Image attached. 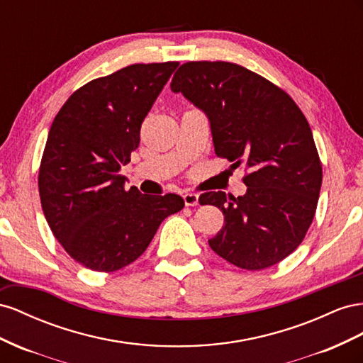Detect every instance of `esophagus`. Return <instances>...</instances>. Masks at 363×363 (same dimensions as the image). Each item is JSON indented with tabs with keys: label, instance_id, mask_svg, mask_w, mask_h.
Wrapping results in <instances>:
<instances>
[{
	"label": "esophagus",
	"instance_id": "obj_1",
	"mask_svg": "<svg viewBox=\"0 0 363 363\" xmlns=\"http://www.w3.org/2000/svg\"><path fill=\"white\" fill-rule=\"evenodd\" d=\"M182 198L187 206H196L199 203V194H196V193H185Z\"/></svg>",
	"mask_w": 363,
	"mask_h": 363
}]
</instances>
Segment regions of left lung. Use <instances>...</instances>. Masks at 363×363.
Masks as SVG:
<instances>
[{"instance_id": "left-lung-1", "label": "left lung", "mask_w": 363, "mask_h": 363, "mask_svg": "<svg viewBox=\"0 0 363 363\" xmlns=\"http://www.w3.org/2000/svg\"><path fill=\"white\" fill-rule=\"evenodd\" d=\"M210 121L214 152L234 167L245 161L246 193H203L225 223L211 250L247 271L292 254L313 220L323 167L312 130L296 103L264 77L231 62H187L172 79Z\"/></svg>"}]
</instances>
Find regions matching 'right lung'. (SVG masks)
Here are the masks:
<instances>
[{
	"mask_svg": "<svg viewBox=\"0 0 363 363\" xmlns=\"http://www.w3.org/2000/svg\"><path fill=\"white\" fill-rule=\"evenodd\" d=\"M178 62L135 64L77 89L51 124L39 169L45 219L64 250L91 271L113 272L147 250L178 194L124 189L120 174L141 123Z\"/></svg>",
	"mask_w": 363,
	"mask_h": 363,
	"instance_id": "right-lung-1",
	"label": "right lung"
}]
</instances>
